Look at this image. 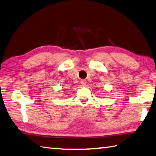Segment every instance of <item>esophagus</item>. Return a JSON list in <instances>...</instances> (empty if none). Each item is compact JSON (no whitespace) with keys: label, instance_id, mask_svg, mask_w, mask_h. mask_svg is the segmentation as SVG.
<instances>
[{"label":"esophagus","instance_id":"obj_1","mask_svg":"<svg viewBox=\"0 0 156 156\" xmlns=\"http://www.w3.org/2000/svg\"><path fill=\"white\" fill-rule=\"evenodd\" d=\"M80 84H81V85L82 86H84L86 85V80H81Z\"/></svg>","mask_w":156,"mask_h":156}]
</instances>
